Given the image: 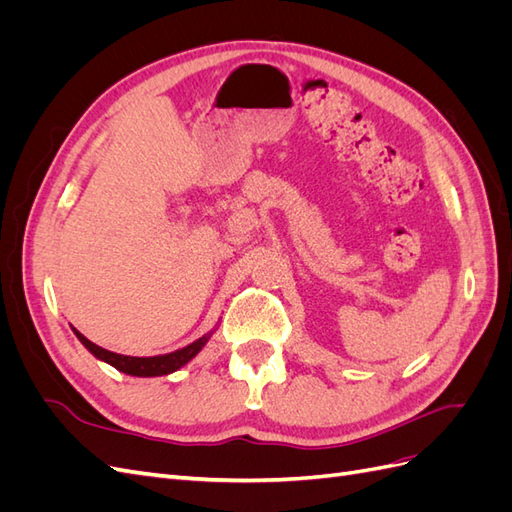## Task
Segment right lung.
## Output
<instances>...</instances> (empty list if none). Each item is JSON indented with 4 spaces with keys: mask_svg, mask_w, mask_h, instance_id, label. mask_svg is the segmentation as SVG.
<instances>
[{
    "mask_svg": "<svg viewBox=\"0 0 512 512\" xmlns=\"http://www.w3.org/2000/svg\"><path fill=\"white\" fill-rule=\"evenodd\" d=\"M74 335L79 337V342L96 356V359L108 363L111 367H115L117 371H123V374L128 376H136V378H153V376H168L173 374V371L181 369L183 365H188L194 356L205 348V344L209 342V337L213 335L207 333L203 337H198L196 342L188 344L185 348H179L175 352H168V354H158V356H128V354H117L111 350H104L100 346H96L94 342H89V339L76 331L72 327Z\"/></svg>",
    "mask_w": 512,
    "mask_h": 512,
    "instance_id": "1",
    "label": "right lung"
}]
</instances>
